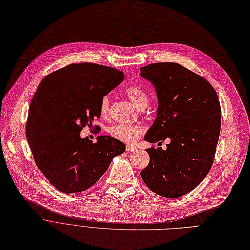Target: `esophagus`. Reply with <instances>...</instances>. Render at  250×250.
<instances>
[{
  "instance_id": "esophagus-1",
  "label": "esophagus",
  "mask_w": 250,
  "mask_h": 250,
  "mask_svg": "<svg viewBox=\"0 0 250 250\" xmlns=\"http://www.w3.org/2000/svg\"><path fill=\"white\" fill-rule=\"evenodd\" d=\"M136 146H132V145H127L126 146V151L128 152V153H131V152H135L136 151Z\"/></svg>"
}]
</instances>
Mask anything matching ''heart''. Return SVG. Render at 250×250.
I'll return each mask as SVG.
<instances>
[{
	"label": "heart",
	"instance_id": "heart-1",
	"mask_svg": "<svg viewBox=\"0 0 250 250\" xmlns=\"http://www.w3.org/2000/svg\"><path fill=\"white\" fill-rule=\"evenodd\" d=\"M125 94L130 101L140 109H144L148 104V94L146 91L139 85H131L125 89ZM110 106V97L108 94H105L102 97L101 106L99 111L103 116H106L109 112ZM108 133L111 137L125 142L133 143L138 139L142 133V128L139 125H130V124H116L108 128Z\"/></svg>",
	"mask_w": 250,
	"mask_h": 250
}]
</instances>
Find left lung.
<instances>
[{
    "instance_id": "8db88e82",
    "label": "left lung",
    "mask_w": 250,
    "mask_h": 250,
    "mask_svg": "<svg viewBox=\"0 0 250 250\" xmlns=\"http://www.w3.org/2000/svg\"><path fill=\"white\" fill-rule=\"evenodd\" d=\"M141 77L157 92V118L145 136L149 143L169 139L167 149L146 148L149 163L141 171L145 184L166 198H178L209 173L221 131V105L204 78L172 62L142 67Z\"/></svg>"
}]
</instances>
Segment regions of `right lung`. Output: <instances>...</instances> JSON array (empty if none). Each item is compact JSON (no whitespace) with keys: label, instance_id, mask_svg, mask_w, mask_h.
Returning a JSON list of instances; mask_svg holds the SVG:
<instances>
[{"label":"right lung","instance_id":"add662e5","mask_svg":"<svg viewBox=\"0 0 250 250\" xmlns=\"http://www.w3.org/2000/svg\"><path fill=\"white\" fill-rule=\"evenodd\" d=\"M124 79L123 72L93 64H70L46 76L28 109L26 139L43 175L63 193H79L99 180L125 145L110 136L96 143L80 133L101 117L102 97Z\"/></svg>","mask_w":250,"mask_h":250}]
</instances>
